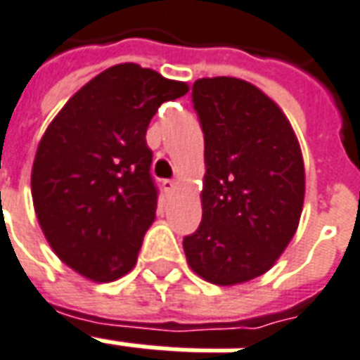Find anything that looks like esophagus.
Returning a JSON list of instances; mask_svg holds the SVG:
<instances>
[{
  "instance_id": "esophagus-1",
  "label": "esophagus",
  "mask_w": 360,
  "mask_h": 360,
  "mask_svg": "<svg viewBox=\"0 0 360 360\" xmlns=\"http://www.w3.org/2000/svg\"><path fill=\"white\" fill-rule=\"evenodd\" d=\"M175 186H177V183H175L174 179H166V181H162V188L166 192H174L175 191Z\"/></svg>"
}]
</instances>
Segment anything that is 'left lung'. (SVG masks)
<instances>
[{
    "label": "left lung",
    "instance_id": "obj_1",
    "mask_svg": "<svg viewBox=\"0 0 360 360\" xmlns=\"http://www.w3.org/2000/svg\"><path fill=\"white\" fill-rule=\"evenodd\" d=\"M192 103L204 131L202 223L185 236L186 262L215 285L259 278L292 240L306 175L278 103L236 77L198 79Z\"/></svg>",
    "mask_w": 360,
    "mask_h": 360
}]
</instances>
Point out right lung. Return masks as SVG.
<instances>
[{
    "mask_svg": "<svg viewBox=\"0 0 360 360\" xmlns=\"http://www.w3.org/2000/svg\"><path fill=\"white\" fill-rule=\"evenodd\" d=\"M188 84L119 64L101 71L62 107L35 153L32 198L52 251L92 281L136 266L156 213L147 128L164 101Z\"/></svg>",
    "mask_w": 360,
    "mask_h": 360,
    "instance_id": "1",
    "label": "right lung"
}]
</instances>
